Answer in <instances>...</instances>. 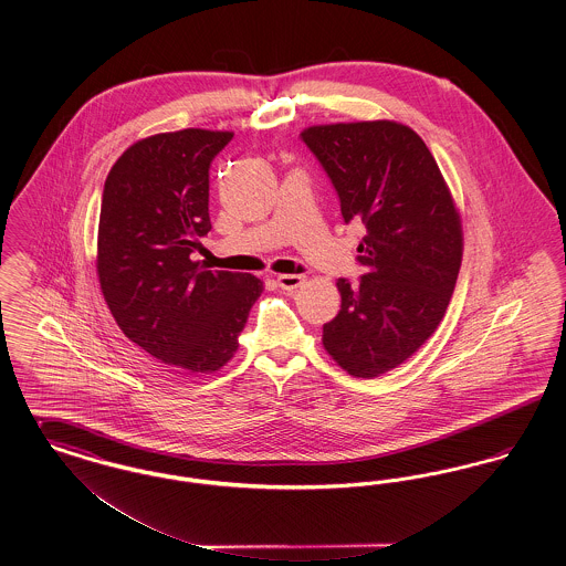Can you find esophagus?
<instances>
[{
  "mask_svg": "<svg viewBox=\"0 0 566 566\" xmlns=\"http://www.w3.org/2000/svg\"><path fill=\"white\" fill-rule=\"evenodd\" d=\"M305 284V275H296V273H282L277 275V286L282 291H295L298 286Z\"/></svg>",
  "mask_w": 566,
  "mask_h": 566,
  "instance_id": "34e87169",
  "label": "esophagus"
}]
</instances>
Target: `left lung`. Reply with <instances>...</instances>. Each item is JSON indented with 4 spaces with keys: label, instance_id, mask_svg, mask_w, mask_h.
I'll list each match as a JSON object with an SVG mask.
<instances>
[{
    "label": "left lung",
    "instance_id": "left-lung-1",
    "mask_svg": "<svg viewBox=\"0 0 566 566\" xmlns=\"http://www.w3.org/2000/svg\"><path fill=\"white\" fill-rule=\"evenodd\" d=\"M301 139L339 195L346 222L367 235L356 286L337 280L339 314L323 346L354 377L405 363L443 321L462 261L457 203L422 137L395 120L314 125Z\"/></svg>",
    "mask_w": 566,
    "mask_h": 566
}]
</instances>
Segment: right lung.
<instances>
[{
	"label": "right lung",
	"instance_id": "obj_1",
	"mask_svg": "<svg viewBox=\"0 0 566 566\" xmlns=\"http://www.w3.org/2000/svg\"><path fill=\"white\" fill-rule=\"evenodd\" d=\"M231 132L144 137L112 165L99 212L97 277L120 331L185 376L214 374L238 352L263 293L252 273L203 270L190 254L212 229L210 163Z\"/></svg>",
	"mask_w": 566,
	"mask_h": 566
}]
</instances>
